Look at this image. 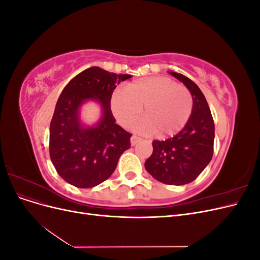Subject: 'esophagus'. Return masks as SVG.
<instances>
[{"label":"esophagus","mask_w":260,"mask_h":260,"mask_svg":"<svg viewBox=\"0 0 260 260\" xmlns=\"http://www.w3.org/2000/svg\"><path fill=\"white\" fill-rule=\"evenodd\" d=\"M141 141H142V138H140L138 136H132L131 137V144L132 145H136L137 143L141 142Z\"/></svg>","instance_id":"1"}]
</instances>
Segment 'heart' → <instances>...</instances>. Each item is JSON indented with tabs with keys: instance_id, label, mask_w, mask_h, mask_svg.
<instances>
[{
	"instance_id": "obj_1",
	"label": "heart",
	"mask_w": 260,
	"mask_h": 260,
	"mask_svg": "<svg viewBox=\"0 0 260 260\" xmlns=\"http://www.w3.org/2000/svg\"><path fill=\"white\" fill-rule=\"evenodd\" d=\"M113 112L125 127L135 123L141 113L146 119L137 128L153 132L157 138L174 136L183 129L193 109L190 91L166 77L138 79L124 88V94L116 93L112 100Z\"/></svg>"
}]
</instances>
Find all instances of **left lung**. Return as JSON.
<instances>
[{
  "label": "left lung",
  "instance_id": "obj_1",
  "mask_svg": "<svg viewBox=\"0 0 260 260\" xmlns=\"http://www.w3.org/2000/svg\"><path fill=\"white\" fill-rule=\"evenodd\" d=\"M170 74L191 92L192 114L184 128L175 137L153 141V153L145 161V169L161 183L183 185L198 178L211 160L215 123L199 86L182 74Z\"/></svg>",
  "mask_w": 260,
  "mask_h": 260
}]
</instances>
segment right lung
<instances>
[{
  "label": "right lung",
  "mask_w": 260,
  "mask_h": 260,
  "mask_svg": "<svg viewBox=\"0 0 260 260\" xmlns=\"http://www.w3.org/2000/svg\"><path fill=\"white\" fill-rule=\"evenodd\" d=\"M131 78L90 67L68 82L59 95L50 124V157L66 182L88 188L104 182L118 159L130 148L131 133L116 123L111 109L117 84ZM86 99H95L104 116L94 127H83L77 112Z\"/></svg>",
  "instance_id": "obj_1"
}]
</instances>
